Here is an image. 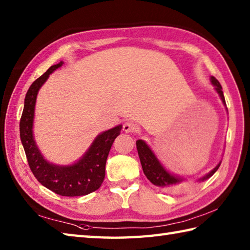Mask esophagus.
<instances>
[{
    "mask_svg": "<svg viewBox=\"0 0 250 250\" xmlns=\"http://www.w3.org/2000/svg\"><path fill=\"white\" fill-rule=\"evenodd\" d=\"M122 129L125 132V133H133V132L137 131V125L132 121H125L124 124Z\"/></svg>",
    "mask_w": 250,
    "mask_h": 250,
    "instance_id": "1",
    "label": "esophagus"
}]
</instances>
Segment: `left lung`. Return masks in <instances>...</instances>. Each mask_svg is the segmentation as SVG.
<instances>
[{"label": "left lung", "instance_id": "obj_1", "mask_svg": "<svg viewBox=\"0 0 250 250\" xmlns=\"http://www.w3.org/2000/svg\"><path fill=\"white\" fill-rule=\"evenodd\" d=\"M210 82L214 84L215 90L217 91V93L219 94L222 103H224V105L226 106V100H225L224 92H222L221 84L214 76L210 77ZM136 148H137V152H139L143 172H144L146 177L149 179V182L151 184H153L155 186H157V187L161 188L163 190L168 191V192H173V191H176L179 188H182V183L184 179L182 177L175 176L174 174H171L168 171H167L166 167L162 166L161 162L158 160V158L156 157L155 153H153V151L150 149V147L148 146L144 141L137 140ZM219 167H220V162L218 163V166H217L214 169H211L208 174L205 175L204 177L200 178L199 179L200 182H204V180L213 176Z\"/></svg>", "mask_w": 250, "mask_h": 250}]
</instances>
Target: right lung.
<instances>
[{"mask_svg": "<svg viewBox=\"0 0 250 250\" xmlns=\"http://www.w3.org/2000/svg\"><path fill=\"white\" fill-rule=\"evenodd\" d=\"M62 64L61 61L58 64L51 65L30 86L25 94L23 111L20 119V140L32 173L44 187L63 196L86 195L98 190L102 185L110 147L116 137L120 134L122 125H119L99 134L84 155L71 166H57L46 160L33 136L36 97L50 74Z\"/></svg>", "mask_w": 250, "mask_h": 250, "instance_id": "1", "label": "right lung"}]
</instances>
